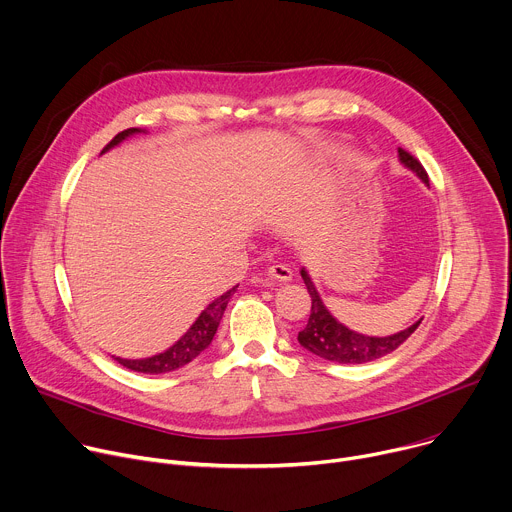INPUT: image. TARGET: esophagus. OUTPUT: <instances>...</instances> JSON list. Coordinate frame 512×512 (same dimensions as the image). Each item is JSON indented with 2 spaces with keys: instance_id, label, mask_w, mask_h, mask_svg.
Here are the masks:
<instances>
[{
  "instance_id": "1",
  "label": "esophagus",
  "mask_w": 512,
  "mask_h": 512,
  "mask_svg": "<svg viewBox=\"0 0 512 512\" xmlns=\"http://www.w3.org/2000/svg\"><path fill=\"white\" fill-rule=\"evenodd\" d=\"M267 275H269L271 279H275V281L287 283V281H291V277H294V271H291L287 265L277 263V265H271V267L267 269Z\"/></svg>"
}]
</instances>
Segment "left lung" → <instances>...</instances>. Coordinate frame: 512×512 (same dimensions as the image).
<instances>
[{
    "label": "left lung",
    "mask_w": 512,
    "mask_h": 512,
    "mask_svg": "<svg viewBox=\"0 0 512 512\" xmlns=\"http://www.w3.org/2000/svg\"><path fill=\"white\" fill-rule=\"evenodd\" d=\"M399 162L411 170L425 186H429V178L421 164L409 156L405 150L399 148ZM300 275L308 287V294L312 298V314L308 318L306 328L298 334V342L310 350L312 354L340 362V364H362V362H371L375 358H381L395 348H399L421 324L423 318H419L415 324L409 328L391 334V336H369V334H360L356 330H350L344 326L340 320L332 316V312L326 308L324 300L320 298L316 283L312 281V275L306 267L300 269Z\"/></svg>",
    "instance_id": "8db88e82"
}]
</instances>
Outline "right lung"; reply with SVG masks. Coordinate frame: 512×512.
<instances>
[{
    "mask_svg": "<svg viewBox=\"0 0 512 512\" xmlns=\"http://www.w3.org/2000/svg\"><path fill=\"white\" fill-rule=\"evenodd\" d=\"M137 133H145V129L131 127V129H125V131L117 133L105 145L101 154L117 148L119 143H123L125 139H129V137H133ZM237 287H239V283L233 285L231 289H227L223 296L214 298L200 312V316L194 320V324L170 348H166L164 352H158V354L148 356V358H121V356H113V358L119 364H123L125 369H131V371L143 373V375H164V373H172L176 369H182L184 364L192 362L198 354H202L210 346V342H212V338L216 334V328H218V324H221L223 314L227 310V304H229L231 296L237 291Z\"/></svg>",
    "mask_w": 512,
    "mask_h": 512,
    "instance_id": "obj_1",
    "label": "right lung"
}]
</instances>
